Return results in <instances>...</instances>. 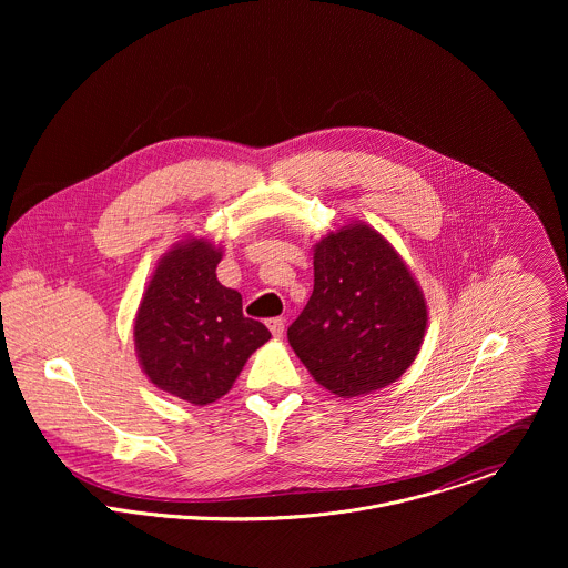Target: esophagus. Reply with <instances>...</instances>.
Returning a JSON list of instances; mask_svg holds the SVG:
<instances>
[{"label": "esophagus", "mask_w": 568, "mask_h": 568, "mask_svg": "<svg viewBox=\"0 0 568 568\" xmlns=\"http://www.w3.org/2000/svg\"><path fill=\"white\" fill-rule=\"evenodd\" d=\"M266 325H268V329H271L273 336H282V334H284V320H282V317H273V320L266 322Z\"/></svg>", "instance_id": "34e87169"}]
</instances>
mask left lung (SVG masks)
<instances>
[{
  "label": "left lung",
  "instance_id": "1",
  "mask_svg": "<svg viewBox=\"0 0 568 568\" xmlns=\"http://www.w3.org/2000/svg\"><path fill=\"white\" fill-rule=\"evenodd\" d=\"M313 251L315 288L288 327L291 347L338 398L396 383L415 361L428 322L405 260L361 221L327 232Z\"/></svg>",
  "mask_w": 568,
  "mask_h": 568
}]
</instances>
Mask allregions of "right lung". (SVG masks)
Wrapping results in <instances>:
<instances>
[{"label": "right lung", "instance_id": "1", "mask_svg": "<svg viewBox=\"0 0 568 568\" xmlns=\"http://www.w3.org/2000/svg\"><path fill=\"white\" fill-rule=\"evenodd\" d=\"M221 246L187 236L158 262L142 295L133 341L146 378L190 405L223 398L271 332L246 320L243 297L216 277Z\"/></svg>", "mask_w": 568, "mask_h": 568}]
</instances>
